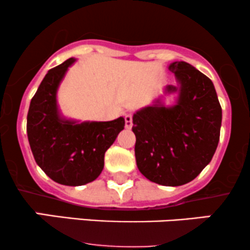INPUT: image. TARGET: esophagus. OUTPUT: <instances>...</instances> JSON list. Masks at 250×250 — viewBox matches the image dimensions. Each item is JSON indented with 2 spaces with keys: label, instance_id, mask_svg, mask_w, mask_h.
I'll list each match as a JSON object with an SVG mask.
<instances>
[{
  "label": "esophagus",
  "instance_id": "obj_1",
  "mask_svg": "<svg viewBox=\"0 0 250 250\" xmlns=\"http://www.w3.org/2000/svg\"><path fill=\"white\" fill-rule=\"evenodd\" d=\"M125 128L130 129L133 127V116H131L130 114H128V115L125 116Z\"/></svg>",
  "mask_w": 250,
  "mask_h": 250
}]
</instances>
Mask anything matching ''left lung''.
I'll use <instances>...</instances> for the list:
<instances>
[{"instance_id":"1","label":"left lung","mask_w":250,"mask_h":250,"mask_svg":"<svg viewBox=\"0 0 250 250\" xmlns=\"http://www.w3.org/2000/svg\"><path fill=\"white\" fill-rule=\"evenodd\" d=\"M168 69L177 85H166L165 95L176 94V101L166 105L159 97L134 114L135 157L149 181L177 187L193 181L213 159L222 109L205 74L183 61L170 63Z\"/></svg>"}]
</instances>
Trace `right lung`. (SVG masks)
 Instances as JSON below:
<instances>
[{
    "label": "right lung",
    "mask_w": 250,
    "mask_h": 250,
    "mask_svg": "<svg viewBox=\"0 0 250 250\" xmlns=\"http://www.w3.org/2000/svg\"><path fill=\"white\" fill-rule=\"evenodd\" d=\"M75 61L71 57L48 71L31 99L27 116L28 140L39 167L53 181L71 187L99 177L105 151L125 129L123 117L79 122L62 115L57 89Z\"/></svg>",
    "instance_id": "right-lung-1"
}]
</instances>
